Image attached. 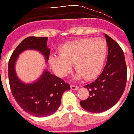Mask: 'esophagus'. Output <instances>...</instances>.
<instances>
[{"label":"esophagus","mask_w":134,"mask_h":134,"mask_svg":"<svg viewBox=\"0 0 134 134\" xmlns=\"http://www.w3.org/2000/svg\"><path fill=\"white\" fill-rule=\"evenodd\" d=\"M70 88L72 90H77L79 88V86H76V85H70Z\"/></svg>","instance_id":"1"}]
</instances>
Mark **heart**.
<instances>
[{
  "instance_id": "b5f03b06",
  "label": "heart",
  "mask_w": 134,
  "mask_h": 134,
  "mask_svg": "<svg viewBox=\"0 0 134 134\" xmlns=\"http://www.w3.org/2000/svg\"><path fill=\"white\" fill-rule=\"evenodd\" d=\"M107 52V42L103 38H82L68 41L58 49V55L49 57L51 67L59 77L70 72L72 63L76 79L95 78L102 70Z\"/></svg>"
}]
</instances>
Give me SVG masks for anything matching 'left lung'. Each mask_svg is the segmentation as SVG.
I'll use <instances>...</instances> for the list:
<instances>
[{"label":"left lung","instance_id":"8db88e82","mask_svg":"<svg viewBox=\"0 0 134 134\" xmlns=\"http://www.w3.org/2000/svg\"><path fill=\"white\" fill-rule=\"evenodd\" d=\"M108 55L102 73L94 82L85 86L89 96L80 102L92 113H100L114 106L122 96L127 81V66L124 52L115 40L105 34Z\"/></svg>","mask_w":134,"mask_h":134}]
</instances>
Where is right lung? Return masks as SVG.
Listing matches in <instances>:
<instances>
[{"mask_svg":"<svg viewBox=\"0 0 134 134\" xmlns=\"http://www.w3.org/2000/svg\"><path fill=\"white\" fill-rule=\"evenodd\" d=\"M47 40L48 37H28L18 45L9 61V81L14 99L23 111L39 118L55 113L61 104L62 96L70 89V86L48 70L35 82L24 84L16 76L15 64L19 55L26 49L40 51L48 61L50 49L47 46Z\"/></svg>","mask_w":134,"mask_h":134,"instance_id":"obj_1","label":"right lung"}]
</instances>
